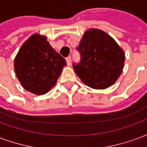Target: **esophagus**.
<instances>
[{
  "instance_id": "obj_1",
  "label": "esophagus",
  "mask_w": 147,
  "mask_h": 147,
  "mask_svg": "<svg viewBox=\"0 0 147 147\" xmlns=\"http://www.w3.org/2000/svg\"><path fill=\"white\" fill-rule=\"evenodd\" d=\"M71 59L70 56H68L67 57H66V61H67V64L68 66L71 64Z\"/></svg>"
}]
</instances>
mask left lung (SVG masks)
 Here are the masks:
<instances>
[{
    "label": "left lung",
    "instance_id": "obj_1",
    "mask_svg": "<svg viewBox=\"0 0 147 147\" xmlns=\"http://www.w3.org/2000/svg\"><path fill=\"white\" fill-rule=\"evenodd\" d=\"M77 49L81 61L73 64V69L86 86L97 90L108 88L122 73L124 51L105 31L94 28L87 30Z\"/></svg>",
    "mask_w": 147,
    "mask_h": 147
}]
</instances>
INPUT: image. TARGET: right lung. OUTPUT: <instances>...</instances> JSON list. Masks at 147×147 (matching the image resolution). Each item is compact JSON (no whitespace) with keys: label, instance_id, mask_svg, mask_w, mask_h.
<instances>
[{"label":"right lung","instance_id":"right-lung-1","mask_svg":"<svg viewBox=\"0 0 147 147\" xmlns=\"http://www.w3.org/2000/svg\"><path fill=\"white\" fill-rule=\"evenodd\" d=\"M66 65L46 37L38 34L24 42L14 60L15 72L22 86L36 95L45 94L56 85Z\"/></svg>","mask_w":147,"mask_h":147}]
</instances>
